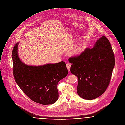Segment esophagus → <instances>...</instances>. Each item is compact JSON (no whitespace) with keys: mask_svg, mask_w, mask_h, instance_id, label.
<instances>
[{"mask_svg":"<svg viewBox=\"0 0 125 125\" xmlns=\"http://www.w3.org/2000/svg\"><path fill=\"white\" fill-rule=\"evenodd\" d=\"M71 64H70V63H67L66 64V67H67V69H68V71L69 72V71H70V69H71Z\"/></svg>","mask_w":125,"mask_h":125,"instance_id":"esophagus-1","label":"esophagus"}]
</instances>
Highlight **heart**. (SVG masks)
Wrapping results in <instances>:
<instances>
[{
    "instance_id": "b5f03b06",
    "label": "heart",
    "mask_w": 125,
    "mask_h": 125,
    "mask_svg": "<svg viewBox=\"0 0 125 125\" xmlns=\"http://www.w3.org/2000/svg\"><path fill=\"white\" fill-rule=\"evenodd\" d=\"M84 49L83 45L79 44L73 49V53L74 54H79L81 53Z\"/></svg>"
}]
</instances>
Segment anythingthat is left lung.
<instances>
[{
    "label": "left lung",
    "mask_w": 125,
    "mask_h": 125,
    "mask_svg": "<svg viewBox=\"0 0 125 125\" xmlns=\"http://www.w3.org/2000/svg\"><path fill=\"white\" fill-rule=\"evenodd\" d=\"M72 73L77 76V93L82 98L93 100L108 87L115 65V57L109 40L103 36L91 49L70 57Z\"/></svg>",
    "instance_id": "left-lung-1"
}]
</instances>
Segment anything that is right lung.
Masks as SVG:
<instances>
[{
    "instance_id": "right-lung-1",
    "label": "right lung",
    "mask_w": 125,
    "mask_h": 125,
    "mask_svg": "<svg viewBox=\"0 0 125 125\" xmlns=\"http://www.w3.org/2000/svg\"><path fill=\"white\" fill-rule=\"evenodd\" d=\"M19 43L15 45L12 51L13 76L16 83L34 102L43 105L52 104L58 99L57 86L59 81L68 74L65 62L26 65L19 57Z\"/></svg>"
}]
</instances>
